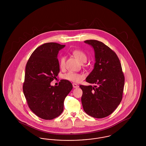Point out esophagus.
I'll return each mask as SVG.
<instances>
[{"label": "esophagus", "instance_id": "1", "mask_svg": "<svg viewBox=\"0 0 146 146\" xmlns=\"http://www.w3.org/2000/svg\"><path fill=\"white\" fill-rule=\"evenodd\" d=\"M73 87L74 88H78V85L76 84V83H73Z\"/></svg>", "mask_w": 146, "mask_h": 146}]
</instances>
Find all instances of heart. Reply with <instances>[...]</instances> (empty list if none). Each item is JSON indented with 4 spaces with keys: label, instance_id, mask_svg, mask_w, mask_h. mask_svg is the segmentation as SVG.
Listing matches in <instances>:
<instances>
[{
    "label": "heart",
    "instance_id": "heart-1",
    "mask_svg": "<svg viewBox=\"0 0 146 146\" xmlns=\"http://www.w3.org/2000/svg\"><path fill=\"white\" fill-rule=\"evenodd\" d=\"M73 54L81 63L85 62L88 59V56L86 53L81 50H74L73 51ZM65 60L66 58L64 56H62L60 60V66L62 69H63L65 67ZM63 78L68 81L78 83L83 79L84 76L82 74L78 73L68 72L63 76Z\"/></svg>",
    "mask_w": 146,
    "mask_h": 146
}]
</instances>
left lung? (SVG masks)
<instances>
[{
	"label": "left lung",
	"mask_w": 146,
	"mask_h": 146,
	"mask_svg": "<svg viewBox=\"0 0 146 146\" xmlns=\"http://www.w3.org/2000/svg\"><path fill=\"white\" fill-rule=\"evenodd\" d=\"M95 50L96 62L86 82L93 86H79L83 91L82 103L86 114L95 118H105L121 101L125 77L115 52L102 42L84 41Z\"/></svg>",
	"instance_id": "left-lung-1"
}]
</instances>
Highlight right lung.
<instances>
[{"label":"right lung","mask_w":146,"mask_h":146,"mask_svg":"<svg viewBox=\"0 0 146 146\" xmlns=\"http://www.w3.org/2000/svg\"><path fill=\"white\" fill-rule=\"evenodd\" d=\"M64 46L56 42L45 43L35 50L26 64L23 94L31 110L45 120L53 119L62 113L64 100L73 88L65 79L57 86L50 85L60 72L57 54Z\"/></svg>","instance_id":"add662e5"}]
</instances>
